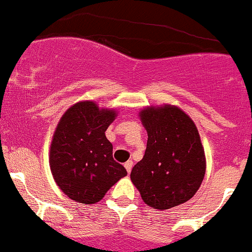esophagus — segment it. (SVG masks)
Wrapping results in <instances>:
<instances>
[{"mask_svg": "<svg viewBox=\"0 0 252 252\" xmlns=\"http://www.w3.org/2000/svg\"><path fill=\"white\" fill-rule=\"evenodd\" d=\"M124 167H126V172L129 173V172L131 171V168H133V162H131V160H128V162L124 163Z\"/></svg>", "mask_w": 252, "mask_h": 252, "instance_id": "obj_1", "label": "esophagus"}]
</instances>
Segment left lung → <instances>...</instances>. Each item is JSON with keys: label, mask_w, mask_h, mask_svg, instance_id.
Returning <instances> with one entry per match:
<instances>
[{"label": "left lung", "mask_w": 252, "mask_h": 252, "mask_svg": "<svg viewBox=\"0 0 252 252\" xmlns=\"http://www.w3.org/2000/svg\"><path fill=\"white\" fill-rule=\"evenodd\" d=\"M140 119L148 133L144 157L133 167L131 182L143 201L158 210L187 202L202 183L205 152L192 119L176 106L147 108Z\"/></svg>", "instance_id": "1"}]
</instances>
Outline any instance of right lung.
Returning a JSON list of instances; mask_svg holds the SVG:
<instances>
[{
	"label": "right lung",
	"mask_w": 252,
	"mask_h": 252,
	"mask_svg": "<svg viewBox=\"0 0 252 252\" xmlns=\"http://www.w3.org/2000/svg\"><path fill=\"white\" fill-rule=\"evenodd\" d=\"M115 115L114 110L99 109L93 101H81L59 122L50 148V167L61 191L75 202H99L126 174L113 158L112 143L105 137Z\"/></svg>",
	"instance_id": "right-lung-1"
}]
</instances>
